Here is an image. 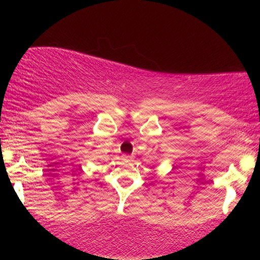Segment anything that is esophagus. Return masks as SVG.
Here are the masks:
<instances>
[{
    "instance_id": "esophagus-1",
    "label": "esophagus",
    "mask_w": 260,
    "mask_h": 260,
    "mask_svg": "<svg viewBox=\"0 0 260 260\" xmlns=\"http://www.w3.org/2000/svg\"><path fill=\"white\" fill-rule=\"evenodd\" d=\"M126 157H131V156H126Z\"/></svg>"
}]
</instances>
